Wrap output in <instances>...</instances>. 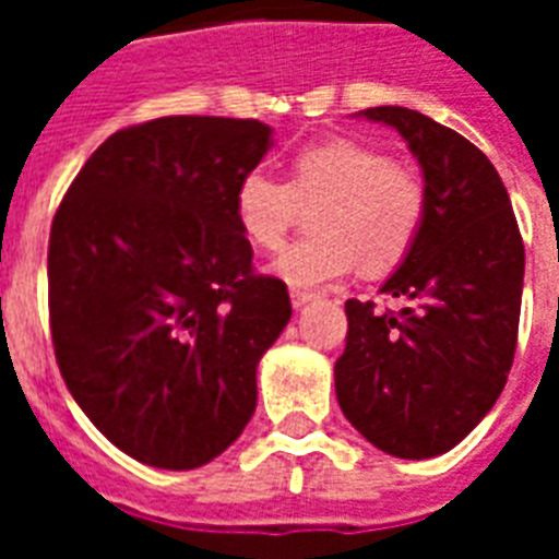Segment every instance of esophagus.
<instances>
[{
	"label": "esophagus",
	"instance_id": "obj_1",
	"mask_svg": "<svg viewBox=\"0 0 559 559\" xmlns=\"http://www.w3.org/2000/svg\"><path fill=\"white\" fill-rule=\"evenodd\" d=\"M313 293H307V289H289V301H293V307L296 310H301V307H307L310 301H313Z\"/></svg>",
	"mask_w": 559,
	"mask_h": 559
}]
</instances>
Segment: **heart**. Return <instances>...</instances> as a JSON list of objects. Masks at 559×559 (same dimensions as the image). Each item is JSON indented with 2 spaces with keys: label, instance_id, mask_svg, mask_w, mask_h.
Masks as SVG:
<instances>
[{
  "label": "heart",
  "instance_id": "obj_1",
  "mask_svg": "<svg viewBox=\"0 0 559 559\" xmlns=\"http://www.w3.org/2000/svg\"><path fill=\"white\" fill-rule=\"evenodd\" d=\"M319 237L278 254L272 270L293 287H328L362 261L368 272L397 266L415 246L426 217V186L415 170L359 139L307 144L289 162V182L249 170L235 188V223L246 243L272 252L296 223L301 205Z\"/></svg>",
  "mask_w": 559,
  "mask_h": 559
}]
</instances>
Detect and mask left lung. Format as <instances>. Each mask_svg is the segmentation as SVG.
I'll return each mask as SVG.
<instances>
[{
	"label": "left lung",
	"mask_w": 559,
	"mask_h": 559,
	"mask_svg": "<svg viewBox=\"0 0 559 559\" xmlns=\"http://www.w3.org/2000/svg\"><path fill=\"white\" fill-rule=\"evenodd\" d=\"M359 116L394 127L424 170L426 217L380 293L400 313L350 298L336 400L362 438L397 459H435L493 408L520 331L525 246L485 153L406 107Z\"/></svg>",
	"instance_id": "obj_1"
}]
</instances>
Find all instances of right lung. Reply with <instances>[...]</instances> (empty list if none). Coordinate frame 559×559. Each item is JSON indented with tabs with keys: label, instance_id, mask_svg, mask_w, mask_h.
Instances as JSON below:
<instances>
[{
	"label": "right lung",
	"instance_id": "obj_1",
	"mask_svg": "<svg viewBox=\"0 0 559 559\" xmlns=\"http://www.w3.org/2000/svg\"><path fill=\"white\" fill-rule=\"evenodd\" d=\"M272 147L252 118L118 130L66 191L48 237V316L66 385L130 459L193 469L243 432L287 284L254 275L235 188Z\"/></svg>",
	"mask_w": 559,
	"mask_h": 559
}]
</instances>
